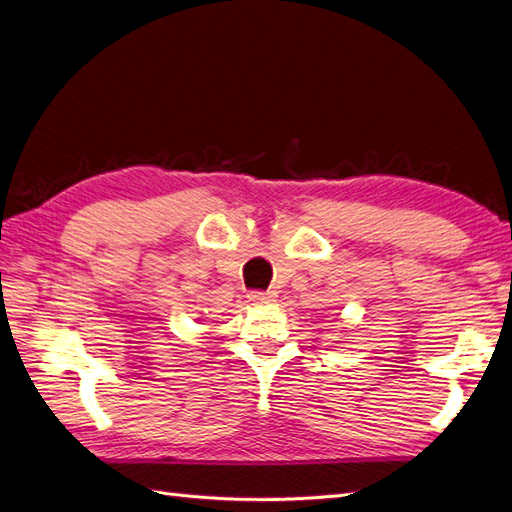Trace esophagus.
<instances>
[{
    "label": "esophagus",
    "mask_w": 512,
    "mask_h": 512,
    "mask_svg": "<svg viewBox=\"0 0 512 512\" xmlns=\"http://www.w3.org/2000/svg\"><path fill=\"white\" fill-rule=\"evenodd\" d=\"M247 297H249V302H254V304H267V302H273L276 293L273 291H249Z\"/></svg>",
    "instance_id": "1"
}]
</instances>
